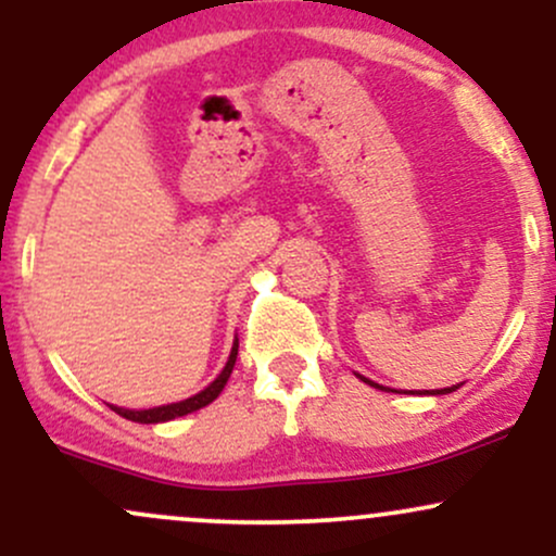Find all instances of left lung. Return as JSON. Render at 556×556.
<instances>
[{
    "instance_id": "8db88e82",
    "label": "left lung",
    "mask_w": 556,
    "mask_h": 556,
    "mask_svg": "<svg viewBox=\"0 0 556 556\" xmlns=\"http://www.w3.org/2000/svg\"><path fill=\"white\" fill-rule=\"evenodd\" d=\"M363 381H366V384H371V387H379V384H374V381H368V379H363ZM455 389L457 387H446V389H431V392L426 389V392H416V394H446V392H455Z\"/></svg>"
}]
</instances>
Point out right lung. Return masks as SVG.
<instances>
[{
	"instance_id": "right-lung-1",
	"label": "right lung",
	"mask_w": 556,
	"mask_h": 556,
	"mask_svg": "<svg viewBox=\"0 0 556 556\" xmlns=\"http://www.w3.org/2000/svg\"><path fill=\"white\" fill-rule=\"evenodd\" d=\"M235 361H238V340H235V344H232V353H229V361H227V366L222 368V374L216 376V379L206 389H203V392L193 394V397H188L182 402H172V405H162V407H149V410H127V407H117V405H110V407L117 413V416H123L127 420H136V424H162V420L188 416V413L201 410V407H206L208 402H214L216 397H219L222 389H225V384H227L229 374H232Z\"/></svg>"
}]
</instances>
